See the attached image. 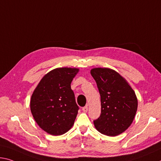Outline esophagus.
Listing matches in <instances>:
<instances>
[{"label":"esophagus","mask_w":161,"mask_h":161,"mask_svg":"<svg viewBox=\"0 0 161 161\" xmlns=\"http://www.w3.org/2000/svg\"><path fill=\"white\" fill-rule=\"evenodd\" d=\"M82 111L84 113H86L88 111V107L87 106H85L84 108H82Z\"/></svg>","instance_id":"34e87169"}]
</instances>
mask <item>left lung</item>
<instances>
[{"label": "left lung", "instance_id": "1", "mask_svg": "<svg viewBox=\"0 0 161 161\" xmlns=\"http://www.w3.org/2000/svg\"><path fill=\"white\" fill-rule=\"evenodd\" d=\"M91 75L101 97V114L94 120V127L105 136H118L133 121L137 109L136 93L127 81L111 69L94 68Z\"/></svg>", "mask_w": 161, "mask_h": 161}]
</instances>
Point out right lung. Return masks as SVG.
Masks as SVG:
<instances>
[{
	"mask_svg": "<svg viewBox=\"0 0 161 161\" xmlns=\"http://www.w3.org/2000/svg\"><path fill=\"white\" fill-rule=\"evenodd\" d=\"M79 71L75 68H57L47 74L35 89L31 99L32 115L39 126L52 136L69 130L77 115L71 83Z\"/></svg>",
	"mask_w": 161,
	"mask_h": 161,
	"instance_id": "right-lung-1",
	"label": "right lung"
}]
</instances>
